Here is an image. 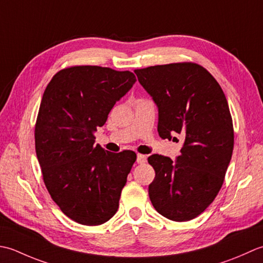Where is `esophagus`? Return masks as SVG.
Returning <instances> with one entry per match:
<instances>
[{"label": "esophagus", "instance_id": "obj_1", "mask_svg": "<svg viewBox=\"0 0 263 263\" xmlns=\"http://www.w3.org/2000/svg\"><path fill=\"white\" fill-rule=\"evenodd\" d=\"M146 155L144 154H137V163H144L146 162Z\"/></svg>", "mask_w": 263, "mask_h": 263}]
</instances>
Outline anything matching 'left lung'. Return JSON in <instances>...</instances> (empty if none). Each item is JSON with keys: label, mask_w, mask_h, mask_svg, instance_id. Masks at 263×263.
Masks as SVG:
<instances>
[{"label": "left lung", "mask_w": 263, "mask_h": 263, "mask_svg": "<svg viewBox=\"0 0 263 263\" xmlns=\"http://www.w3.org/2000/svg\"><path fill=\"white\" fill-rule=\"evenodd\" d=\"M135 73L158 106L160 137L184 138L175 161L159 154L148 157L155 171L149 200L170 220H192L216 199L232 159L234 128L226 96L196 63L153 66Z\"/></svg>", "instance_id": "1"}]
</instances>
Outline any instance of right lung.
<instances>
[{
  "instance_id": "1",
  "label": "right lung",
  "mask_w": 263,
  "mask_h": 263,
  "mask_svg": "<svg viewBox=\"0 0 263 263\" xmlns=\"http://www.w3.org/2000/svg\"><path fill=\"white\" fill-rule=\"evenodd\" d=\"M136 82L130 71L74 66L57 72L43 94L36 155L52 200L71 220L99 226L115 216L136 153L94 145V132Z\"/></svg>"
}]
</instances>
